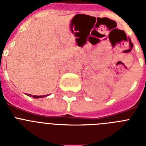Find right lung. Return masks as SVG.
I'll list each match as a JSON object with an SVG mask.
<instances>
[{
  "label": "right lung",
  "mask_w": 146,
  "mask_h": 146,
  "mask_svg": "<svg viewBox=\"0 0 146 146\" xmlns=\"http://www.w3.org/2000/svg\"><path fill=\"white\" fill-rule=\"evenodd\" d=\"M28 96H30V97H33L35 98H44V97H46L47 96H32L30 94H26Z\"/></svg>",
  "instance_id": "right-lung-1"
}]
</instances>
